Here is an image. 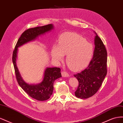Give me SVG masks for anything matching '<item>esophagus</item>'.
I'll use <instances>...</instances> for the list:
<instances>
[{
  "mask_svg": "<svg viewBox=\"0 0 123 123\" xmlns=\"http://www.w3.org/2000/svg\"><path fill=\"white\" fill-rule=\"evenodd\" d=\"M62 76L63 77H68V76H69V74L66 71H62Z\"/></svg>",
  "mask_w": 123,
  "mask_h": 123,
  "instance_id": "obj_1",
  "label": "esophagus"
}]
</instances>
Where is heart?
<instances>
[{"mask_svg": "<svg viewBox=\"0 0 123 123\" xmlns=\"http://www.w3.org/2000/svg\"><path fill=\"white\" fill-rule=\"evenodd\" d=\"M94 53L92 44L75 33H62L58 38V45L53 46L51 55L56 62H62L67 55L66 62L70 69L79 71L89 64Z\"/></svg>", "mask_w": 123, "mask_h": 123, "instance_id": "b5f03b06", "label": "heart"}]
</instances>
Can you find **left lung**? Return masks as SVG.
<instances>
[{
  "mask_svg": "<svg viewBox=\"0 0 123 123\" xmlns=\"http://www.w3.org/2000/svg\"><path fill=\"white\" fill-rule=\"evenodd\" d=\"M95 34L93 56L90 62L86 69L74 75L79 81L75 95L81 99L90 98L98 92L107 73V50L101 39Z\"/></svg>",
  "mask_w": 123,
  "mask_h": 123,
  "instance_id": "1",
  "label": "left lung"
}]
</instances>
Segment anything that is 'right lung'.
<instances>
[{"label":"right lung","mask_w":123,"mask_h":123,"mask_svg":"<svg viewBox=\"0 0 123 123\" xmlns=\"http://www.w3.org/2000/svg\"><path fill=\"white\" fill-rule=\"evenodd\" d=\"M53 28V25L49 24L25 30L18 39L13 53L12 61L18 84L30 97L40 101L48 99L52 94L54 81L62 77L61 69L57 67L47 68L44 71L43 80L40 83L34 85L25 83L21 77L16 66L18 48L35 40L39 36L51 31Z\"/></svg>","instance_id":"add662e5"}]
</instances>
